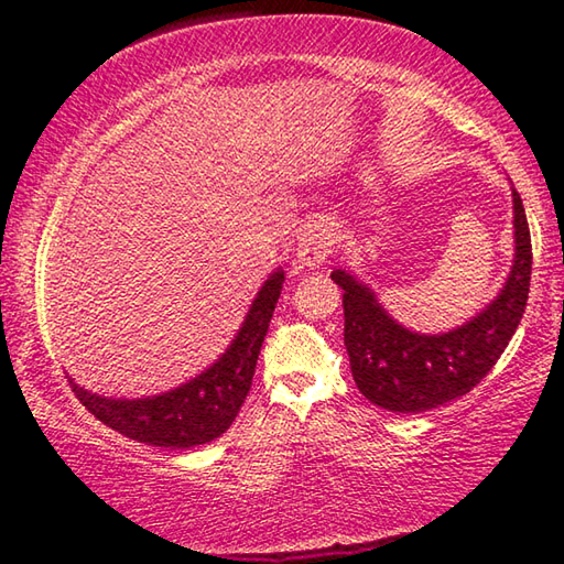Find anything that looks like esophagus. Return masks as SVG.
<instances>
[{
	"label": "esophagus",
	"mask_w": 564,
	"mask_h": 564,
	"mask_svg": "<svg viewBox=\"0 0 564 564\" xmlns=\"http://www.w3.org/2000/svg\"><path fill=\"white\" fill-rule=\"evenodd\" d=\"M338 241V228L328 218L313 221L299 238V263L301 269H318L328 261Z\"/></svg>",
	"instance_id": "1"
}]
</instances>
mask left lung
<instances>
[{
  "mask_svg": "<svg viewBox=\"0 0 564 564\" xmlns=\"http://www.w3.org/2000/svg\"><path fill=\"white\" fill-rule=\"evenodd\" d=\"M512 214L514 261L508 281L488 308L455 330L437 336L408 330L388 316L368 285L340 269L330 273L343 289V340L352 380L370 403L390 413H423L470 393L490 373L520 326L530 293V226L514 188Z\"/></svg>",
  "mask_w": 564,
  "mask_h": 564,
  "instance_id": "1",
  "label": "left lung"
}]
</instances>
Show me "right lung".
I'll return each instance as SVG.
<instances>
[{
    "label": "right lung",
    "mask_w": 564,
    "mask_h": 564,
    "mask_svg": "<svg viewBox=\"0 0 564 564\" xmlns=\"http://www.w3.org/2000/svg\"><path fill=\"white\" fill-rule=\"evenodd\" d=\"M281 289L283 271H273L251 303V311L231 346L212 368L191 378L188 383L161 395L117 400L89 393L69 378L74 395L94 417L131 441L171 447V451H188L216 441L231 427L251 390L256 360L269 333Z\"/></svg>",
    "instance_id": "obj_1"
}]
</instances>
